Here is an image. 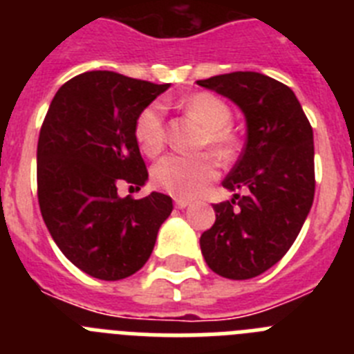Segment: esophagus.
Instances as JSON below:
<instances>
[{"instance_id": "esophagus-1", "label": "esophagus", "mask_w": 354, "mask_h": 354, "mask_svg": "<svg viewBox=\"0 0 354 354\" xmlns=\"http://www.w3.org/2000/svg\"><path fill=\"white\" fill-rule=\"evenodd\" d=\"M189 204H192V202H189V200H186V198H175V207L186 209Z\"/></svg>"}]
</instances>
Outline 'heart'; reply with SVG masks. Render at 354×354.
<instances>
[{"mask_svg":"<svg viewBox=\"0 0 354 354\" xmlns=\"http://www.w3.org/2000/svg\"><path fill=\"white\" fill-rule=\"evenodd\" d=\"M184 108L207 129L205 143L221 159L232 158L237 150L236 134L230 131L232 109L221 97L200 92L187 97ZM134 140L145 156H156L165 143V109L154 102L140 111L134 120ZM218 177L214 159L202 156H167L152 170L154 184L177 198H195Z\"/></svg>","mask_w":354,"mask_h":354,"instance_id":"b5f03b06","label":"heart"}]
</instances>
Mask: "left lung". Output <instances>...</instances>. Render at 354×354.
<instances>
[{
    "mask_svg": "<svg viewBox=\"0 0 354 354\" xmlns=\"http://www.w3.org/2000/svg\"><path fill=\"white\" fill-rule=\"evenodd\" d=\"M196 83L230 99L246 118L245 149L221 183L234 198L212 205L216 221L200 236V248L214 273L248 280L286 255L310 212L314 133L292 90L261 72Z\"/></svg>",
    "mask_w": 354,
    "mask_h": 354,
    "instance_id": "left-lung-1",
    "label": "left lung"
}]
</instances>
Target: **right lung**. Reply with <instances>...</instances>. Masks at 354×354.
Instances as JSON below:
<instances>
[{"mask_svg": "<svg viewBox=\"0 0 354 354\" xmlns=\"http://www.w3.org/2000/svg\"><path fill=\"white\" fill-rule=\"evenodd\" d=\"M170 84L111 71L72 77L53 97L37 145V187L44 223L65 257L99 280L142 270L174 204L152 192L134 200L117 186H143L145 161L134 120Z\"/></svg>", "mask_w": 354, "mask_h": 354, "instance_id": "1", "label": "right lung"}]
</instances>
